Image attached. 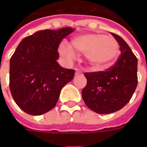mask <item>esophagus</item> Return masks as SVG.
<instances>
[{
	"label": "esophagus",
	"instance_id": "obj_1",
	"mask_svg": "<svg viewBox=\"0 0 147 147\" xmlns=\"http://www.w3.org/2000/svg\"><path fill=\"white\" fill-rule=\"evenodd\" d=\"M81 74H82V70L79 69H76V76H78V75H81Z\"/></svg>",
	"mask_w": 147,
	"mask_h": 147
}]
</instances>
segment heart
Returning <instances> with one entry per match:
<instances>
[{"label": "heart", "instance_id": "heart-1", "mask_svg": "<svg viewBox=\"0 0 147 147\" xmlns=\"http://www.w3.org/2000/svg\"><path fill=\"white\" fill-rule=\"evenodd\" d=\"M71 46L78 52L85 53L90 63L100 69L111 66L116 59L119 50L118 43L114 38L100 33L76 36L71 40ZM72 48L65 43H61L59 52L65 57L73 59L76 53Z\"/></svg>", "mask_w": 147, "mask_h": 147}]
</instances>
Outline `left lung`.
Instances as JSON below:
<instances>
[{
	"instance_id": "obj_1",
	"label": "left lung",
	"mask_w": 147,
	"mask_h": 147,
	"mask_svg": "<svg viewBox=\"0 0 147 147\" xmlns=\"http://www.w3.org/2000/svg\"><path fill=\"white\" fill-rule=\"evenodd\" d=\"M111 34L120 45L121 55L105 71L85 72L87 85L82 92L88 107L100 114L123 108L132 98L138 82L136 55L120 36Z\"/></svg>"
}]
</instances>
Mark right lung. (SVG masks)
I'll return each instance as SVG.
<instances>
[{"label":"right lung","instance_id":"obj_1","mask_svg":"<svg viewBox=\"0 0 147 147\" xmlns=\"http://www.w3.org/2000/svg\"><path fill=\"white\" fill-rule=\"evenodd\" d=\"M74 30L38 31L20 42L10 60V90L20 109L41 115L55 107L60 92L75 76L60 66L58 47Z\"/></svg>","mask_w":147,"mask_h":147}]
</instances>
